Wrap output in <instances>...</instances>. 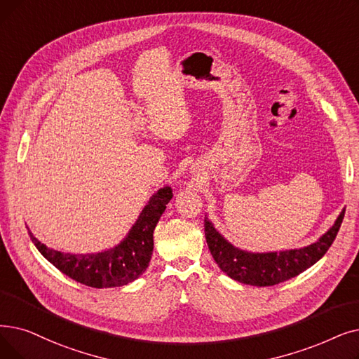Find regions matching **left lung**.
I'll return each instance as SVG.
<instances>
[{
    "instance_id": "1",
    "label": "left lung",
    "mask_w": 359,
    "mask_h": 359,
    "mask_svg": "<svg viewBox=\"0 0 359 359\" xmlns=\"http://www.w3.org/2000/svg\"><path fill=\"white\" fill-rule=\"evenodd\" d=\"M344 217L345 210L340 212L330 230L324 233L316 243L282 252L254 254L242 251V249L229 243L215 230L207 217L204 220V229L210 252L223 273L245 285L273 286L286 282V280L314 266L334 242Z\"/></svg>"
}]
</instances>
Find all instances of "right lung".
Instances as JSON below:
<instances>
[{
    "mask_svg": "<svg viewBox=\"0 0 359 359\" xmlns=\"http://www.w3.org/2000/svg\"><path fill=\"white\" fill-rule=\"evenodd\" d=\"M171 198L173 191L170 186H164L154 194L126 239L104 252L86 255L65 254L41 243L30 231L29 236L38 251L55 269L76 282L97 289L124 286L147 270L154 249V229Z\"/></svg>",
    "mask_w": 359,
    "mask_h": 359,
    "instance_id": "1",
    "label": "right lung"
}]
</instances>
